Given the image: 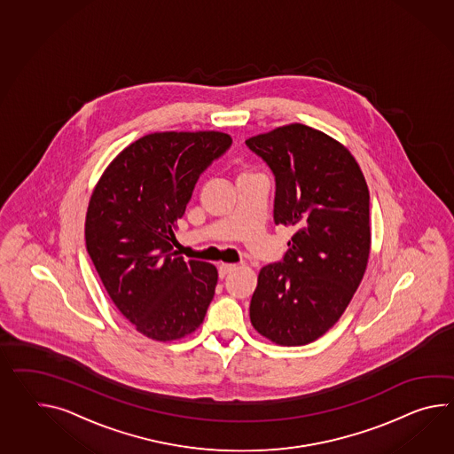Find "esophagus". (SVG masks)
Instances as JSON below:
<instances>
[{
	"label": "esophagus",
	"mask_w": 454,
	"mask_h": 454,
	"mask_svg": "<svg viewBox=\"0 0 454 454\" xmlns=\"http://www.w3.org/2000/svg\"><path fill=\"white\" fill-rule=\"evenodd\" d=\"M236 267H238V265H236V263H220V265H218V269H220V277H226V275H228V273H231L232 270H236Z\"/></svg>",
	"instance_id": "1"
}]
</instances>
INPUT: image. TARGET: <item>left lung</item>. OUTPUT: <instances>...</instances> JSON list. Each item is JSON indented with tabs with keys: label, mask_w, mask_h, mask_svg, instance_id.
Instances as JSON below:
<instances>
[{
	"label": "left lung",
	"mask_w": 454,
	"mask_h": 454,
	"mask_svg": "<svg viewBox=\"0 0 454 454\" xmlns=\"http://www.w3.org/2000/svg\"><path fill=\"white\" fill-rule=\"evenodd\" d=\"M275 174V224L293 226L283 262L262 267L251 323L270 342L323 337L360 286L372 251L370 192L352 153L327 133L288 123L246 140Z\"/></svg>",
	"instance_id": "1"
}]
</instances>
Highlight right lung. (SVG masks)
<instances>
[{
	"instance_id": "right-lung-1",
	"label": "right lung",
	"mask_w": 454,
	"mask_h": 454,
	"mask_svg": "<svg viewBox=\"0 0 454 454\" xmlns=\"http://www.w3.org/2000/svg\"><path fill=\"white\" fill-rule=\"evenodd\" d=\"M232 138L215 130L154 131L123 148L88 203L86 249L112 301L145 337L195 333L215 294L212 263L172 252L195 182Z\"/></svg>"
}]
</instances>
